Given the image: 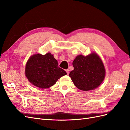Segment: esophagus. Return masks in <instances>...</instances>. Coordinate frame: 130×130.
I'll use <instances>...</instances> for the list:
<instances>
[{
	"instance_id": "obj_1",
	"label": "esophagus",
	"mask_w": 130,
	"mask_h": 130,
	"mask_svg": "<svg viewBox=\"0 0 130 130\" xmlns=\"http://www.w3.org/2000/svg\"><path fill=\"white\" fill-rule=\"evenodd\" d=\"M66 72H67V74H69V69H66Z\"/></svg>"
}]
</instances>
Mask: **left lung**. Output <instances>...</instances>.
Here are the masks:
<instances>
[{
	"label": "left lung",
	"instance_id": "left-lung-1",
	"mask_svg": "<svg viewBox=\"0 0 130 130\" xmlns=\"http://www.w3.org/2000/svg\"><path fill=\"white\" fill-rule=\"evenodd\" d=\"M74 70L69 76L76 87L84 91L93 90L101 85L105 77L103 61L95 53L84 56L79 55L73 62Z\"/></svg>",
	"mask_w": 130,
	"mask_h": 130
}]
</instances>
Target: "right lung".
<instances>
[{
	"label": "right lung",
	"instance_id": "add662e5",
	"mask_svg": "<svg viewBox=\"0 0 130 130\" xmlns=\"http://www.w3.org/2000/svg\"><path fill=\"white\" fill-rule=\"evenodd\" d=\"M25 76L30 83L41 88H48L67 73L58 66L57 61L52 54L31 56L27 61Z\"/></svg>",
	"mask_w": 130,
	"mask_h": 130
}]
</instances>
